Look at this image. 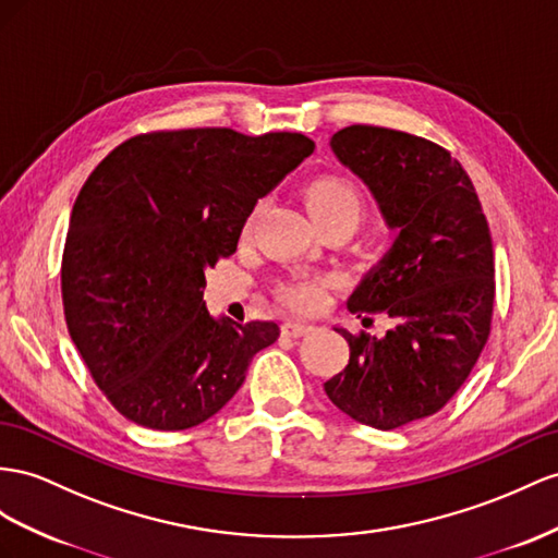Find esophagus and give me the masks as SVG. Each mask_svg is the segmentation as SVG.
<instances>
[{"mask_svg": "<svg viewBox=\"0 0 558 558\" xmlns=\"http://www.w3.org/2000/svg\"><path fill=\"white\" fill-rule=\"evenodd\" d=\"M311 330V325L299 323V320H288L282 323V335L284 337H304Z\"/></svg>", "mask_w": 558, "mask_h": 558, "instance_id": "obj_1", "label": "esophagus"}]
</instances>
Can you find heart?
Returning <instances> with one entry per match:
<instances>
[{
	"mask_svg": "<svg viewBox=\"0 0 558 558\" xmlns=\"http://www.w3.org/2000/svg\"><path fill=\"white\" fill-rule=\"evenodd\" d=\"M302 197H304V207L308 211L311 221L318 228L349 226L353 231L363 217V195L351 181L335 174H323V177L311 179L304 185ZM256 217H259V207H254L247 214V219L242 221V231H240L242 240L252 238ZM323 296H325V282L320 280H292L278 288V299L292 311L318 308Z\"/></svg>",
	"mask_w": 558,
	"mask_h": 558,
	"instance_id": "b5f03b06",
	"label": "heart"
}]
</instances>
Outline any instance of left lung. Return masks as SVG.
Instances as JSON below:
<instances>
[{
	"mask_svg": "<svg viewBox=\"0 0 558 558\" xmlns=\"http://www.w3.org/2000/svg\"><path fill=\"white\" fill-rule=\"evenodd\" d=\"M330 148L398 235L347 302L353 313L384 311L393 327L384 337L337 327L351 353L325 393L351 420L391 432L446 405L488 341L490 228L462 165L432 141L351 124Z\"/></svg>",
	"mask_w": 558,
	"mask_h": 558,
	"instance_id": "obj_1",
	"label": "left lung"
}]
</instances>
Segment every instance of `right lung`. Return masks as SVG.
<instances>
[{
	"mask_svg": "<svg viewBox=\"0 0 558 558\" xmlns=\"http://www.w3.org/2000/svg\"><path fill=\"white\" fill-rule=\"evenodd\" d=\"M316 148L308 136L226 126L141 134L98 165L70 217L61 292L68 332L120 415L157 432L231 401L280 327L214 318L205 270L242 221Z\"/></svg>",
	"mask_w": 558,
	"mask_h": 558,
	"instance_id": "1",
	"label": "right lung"
}]
</instances>
